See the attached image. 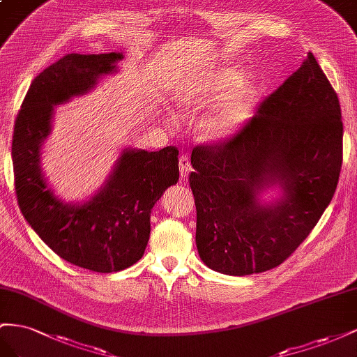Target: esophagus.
<instances>
[{
  "instance_id": "esophagus-1",
  "label": "esophagus",
  "mask_w": 357,
  "mask_h": 357,
  "mask_svg": "<svg viewBox=\"0 0 357 357\" xmlns=\"http://www.w3.org/2000/svg\"><path fill=\"white\" fill-rule=\"evenodd\" d=\"M179 172H181V178H184V179L191 172V162L187 155H181V158H179Z\"/></svg>"
}]
</instances>
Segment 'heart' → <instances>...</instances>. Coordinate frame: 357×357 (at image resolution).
I'll return each mask as SVG.
<instances>
[{
	"label": "heart",
	"mask_w": 357,
	"mask_h": 357,
	"mask_svg": "<svg viewBox=\"0 0 357 357\" xmlns=\"http://www.w3.org/2000/svg\"><path fill=\"white\" fill-rule=\"evenodd\" d=\"M243 79L245 75L241 68L224 67L199 80L188 82L178 91V101L185 106L208 103L229 94L202 118L200 131L206 139H230L252 116L260 89L254 82L243 84Z\"/></svg>",
	"instance_id": "heart-1"
}]
</instances>
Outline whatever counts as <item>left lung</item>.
<instances>
[{
  "label": "left lung",
  "mask_w": 357,
  "mask_h": 357,
  "mask_svg": "<svg viewBox=\"0 0 357 357\" xmlns=\"http://www.w3.org/2000/svg\"><path fill=\"white\" fill-rule=\"evenodd\" d=\"M191 165L202 261L243 277L286 260L328 208L342 165L340 100L314 55L238 135L192 149ZM272 186L283 196L263 204Z\"/></svg>",
  "instance_id": "8db88e82"
}]
</instances>
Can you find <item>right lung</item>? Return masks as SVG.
<instances>
[{
    "instance_id": "obj_1",
    "label": "right lung",
    "mask_w": 357,
    "mask_h": 357,
    "mask_svg": "<svg viewBox=\"0 0 357 357\" xmlns=\"http://www.w3.org/2000/svg\"><path fill=\"white\" fill-rule=\"evenodd\" d=\"M121 52L68 54L36 76L15 122L12 160L20 212L61 259L94 272H118L144 256L151 209L179 179L178 149L126 148L103 187L82 203H67L49 187L42 146L52 131L54 107L84 96L116 73Z\"/></svg>"
}]
</instances>
